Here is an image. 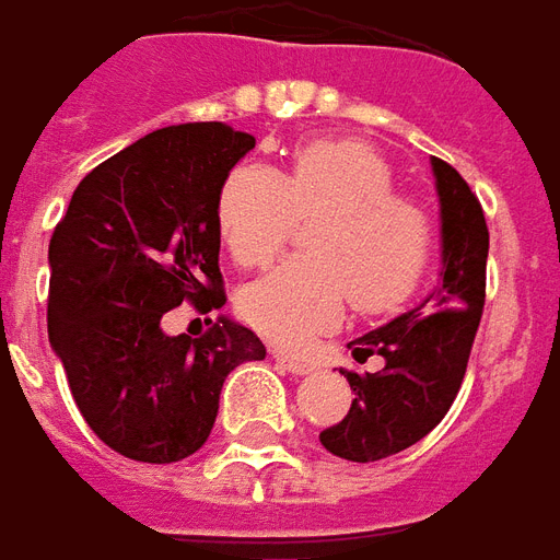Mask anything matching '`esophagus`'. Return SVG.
I'll use <instances>...</instances> for the list:
<instances>
[{"mask_svg": "<svg viewBox=\"0 0 560 560\" xmlns=\"http://www.w3.org/2000/svg\"><path fill=\"white\" fill-rule=\"evenodd\" d=\"M271 354H275L277 363L283 365L285 372H292V375H310V372H313V363H306V360H301V357L285 354V351H280V348H275Z\"/></svg>", "mask_w": 560, "mask_h": 560, "instance_id": "obj_1", "label": "esophagus"}]
</instances>
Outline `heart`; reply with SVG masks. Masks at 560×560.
Wrapping results in <instances>:
<instances>
[{
	"instance_id": "b5f03b06",
	"label": "heart",
	"mask_w": 560,
	"mask_h": 560,
	"mask_svg": "<svg viewBox=\"0 0 560 560\" xmlns=\"http://www.w3.org/2000/svg\"><path fill=\"white\" fill-rule=\"evenodd\" d=\"M393 165L357 138H313L280 174L242 162L215 197L221 242L245 268L283 250L292 218H315L304 256L285 259L238 292L247 325L277 345H301L360 313H386L422 283L434 254V218L395 191Z\"/></svg>"
}]
</instances>
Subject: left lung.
I'll list each match as a JSON object with an SVG mask.
<instances>
[{"label": "left lung", "instance_id": "obj_1", "mask_svg": "<svg viewBox=\"0 0 560 560\" xmlns=\"http://www.w3.org/2000/svg\"><path fill=\"white\" fill-rule=\"evenodd\" d=\"M431 167L440 195V283L389 325L348 342L357 363L377 354L384 369L342 372L354 389L351 410L318 434L330 455L354 464L398 455L443 422L481 325L490 247L485 209L455 167L443 159H431Z\"/></svg>", "mask_w": 560, "mask_h": 560}]
</instances>
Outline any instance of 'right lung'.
Segmentation results:
<instances>
[{"mask_svg": "<svg viewBox=\"0 0 560 560\" xmlns=\"http://www.w3.org/2000/svg\"><path fill=\"white\" fill-rule=\"evenodd\" d=\"M254 144L215 120L155 129L79 183L49 238V342L88 428L129 460L195 455L226 375L265 357L226 315L200 339L162 330L183 301L226 304L215 197Z\"/></svg>", "mask_w": 560, "mask_h": 560, "instance_id": "add662e5", "label": "right lung"}]
</instances>
